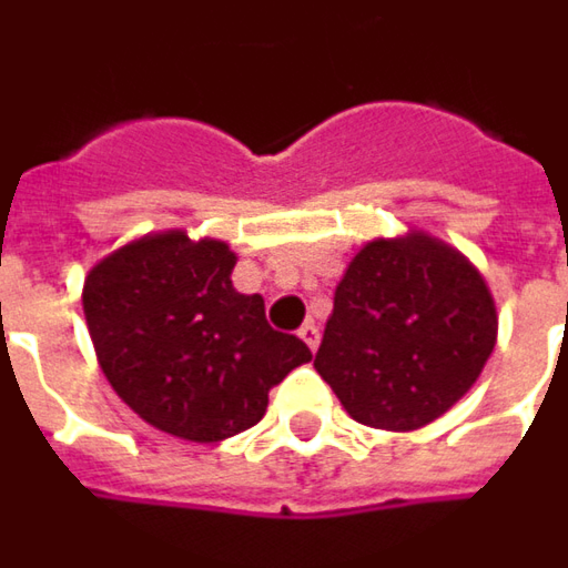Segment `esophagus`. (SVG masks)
Wrapping results in <instances>:
<instances>
[{
	"label": "esophagus",
	"mask_w": 568,
	"mask_h": 568,
	"mask_svg": "<svg viewBox=\"0 0 568 568\" xmlns=\"http://www.w3.org/2000/svg\"><path fill=\"white\" fill-rule=\"evenodd\" d=\"M297 338L304 341L311 351H316V344H320V328H316L313 323H304L301 328H297Z\"/></svg>",
	"instance_id": "1"
}]
</instances>
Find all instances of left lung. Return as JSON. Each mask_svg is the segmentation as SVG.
Instances as JSON below:
<instances>
[{"label":"left lung","instance_id":"8db88e82","mask_svg":"<svg viewBox=\"0 0 568 568\" xmlns=\"http://www.w3.org/2000/svg\"><path fill=\"white\" fill-rule=\"evenodd\" d=\"M486 280L436 236L372 240L344 271L313 366L353 422L418 430L462 399L489 359Z\"/></svg>","mask_w":568,"mask_h":568}]
</instances>
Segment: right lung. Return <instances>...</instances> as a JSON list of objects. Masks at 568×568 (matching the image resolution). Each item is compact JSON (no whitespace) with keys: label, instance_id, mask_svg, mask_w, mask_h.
I'll list each match as a JSON object with an SVG mask.
<instances>
[{"label":"right lung","instance_id":"obj_1","mask_svg":"<svg viewBox=\"0 0 568 568\" xmlns=\"http://www.w3.org/2000/svg\"><path fill=\"white\" fill-rule=\"evenodd\" d=\"M236 255L184 230L150 233L98 261L82 311L110 387L156 430L221 443L255 427L267 394L311 363L307 344L264 316V297L240 295Z\"/></svg>","mask_w":568,"mask_h":568}]
</instances>
